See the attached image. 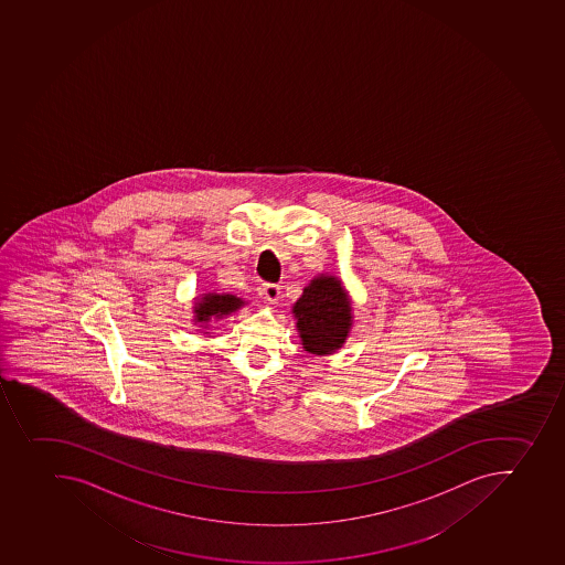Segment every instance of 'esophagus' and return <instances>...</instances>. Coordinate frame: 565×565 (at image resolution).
Returning <instances> with one entry per match:
<instances>
[{"label": "esophagus", "mask_w": 565, "mask_h": 565, "mask_svg": "<svg viewBox=\"0 0 565 565\" xmlns=\"http://www.w3.org/2000/svg\"><path fill=\"white\" fill-rule=\"evenodd\" d=\"M263 294H265V299L268 300L269 305H275L280 299V286L274 285V282H266L263 286Z\"/></svg>", "instance_id": "esophagus-1"}]
</instances>
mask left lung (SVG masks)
<instances>
[{
  "label": "left lung",
  "mask_w": 565,
  "mask_h": 565,
  "mask_svg": "<svg viewBox=\"0 0 565 565\" xmlns=\"http://www.w3.org/2000/svg\"><path fill=\"white\" fill-rule=\"evenodd\" d=\"M302 348L313 355H331L347 342L353 310L341 279L321 274L302 290L294 310Z\"/></svg>",
  "instance_id": "left-lung-1"
}]
</instances>
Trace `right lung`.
I'll return each mask as SVG.
<instances>
[{
  "instance_id": "add662e5",
  "label": "right lung",
  "mask_w": 565,
  "mask_h": 565,
  "mask_svg": "<svg viewBox=\"0 0 565 565\" xmlns=\"http://www.w3.org/2000/svg\"><path fill=\"white\" fill-rule=\"evenodd\" d=\"M241 306H244V300L239 297L209 291V294H203V296L195 299L193 322L209 328L210 322L218 321V319L234 313V311L239 310Z\"/></svg>"
}]
</instances>
